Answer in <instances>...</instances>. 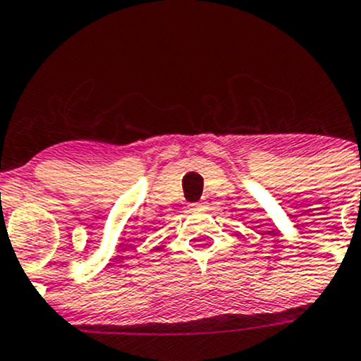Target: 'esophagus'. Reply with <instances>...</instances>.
<instances>
[{
  "mask_svg": "<svg viewBox=\"0 0 361 361\" xmlns=\"http://www.w3.org/2000/svg\"><path fill=\"white\" fill-rule=\"evenodd\" d=\"M189 207H191L192 210H202V208H205V203H191Z\"/></svg>",
  "mask_w": 361,
  "mask_h": 361,
  "instance_id": "1",
  "label": "esophagus"
}]
</instances>
